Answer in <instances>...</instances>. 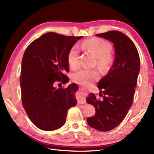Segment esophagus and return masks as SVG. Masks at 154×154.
Instances as JSON below:
<instances>
[{
    "label": "esophagus",
    "mask_w": 154,
    "mask_h": 154,
    "mask_svg": "<svg viewBox=\"0 0 154 154\" xmlns=\"http://www.w3.org/2000/svg\"><path fill=\"white\" fill-rule=\"evenodd\" d=\"M81 89H82V90L83 92H84V88H81ZM85 103V102L84 101H82V104H84Z\"/></svg>",
    "instance_id": "1"
}]
</instances>
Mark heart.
I'll list each match as a JSON object with an SVG mask.
<instances>
[{
	"mask_svg": "<svg viewBox=\"0 0 154 154\" xmlns=\"http://www.w3.org/2000/svg\"><path fill=\"white\" fill-rule=\"evenodd\" d=\"M80 48L87 52L94 54L97 57V63L99 66L104 67L108 66L111 61L110 53L112 45L108 42L102 38H91L83 41ZM69 66L76 69L79 66L80 52L76 45L69 50L67 55ZM100 78V73L96 70L80 69L72 76V81L83 86L91 85Z\"/></svg>",
	"mask_w": 154,
	"mask_h": 154,
	"instance_id": "1",
	"label": "heart"
}]
</instances>
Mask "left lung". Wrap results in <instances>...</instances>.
<instances>
[{"instance_id":"left-lung-1","label":"left lung","mask_w":154,"mask_h":154,"mask_svg":"<svg viewBox=\"0 0 154 154\" xmlns=\"http://www.w3.org/2000/svg\"><path fill=\"white\" fill-rule=\"evenodd\" d=\"M96 36L113 42L115 59L109 72L97 83L102 99L93 93L87 98V103L96 109L95 115L87 122L93 128L107 132L122 123L132 105L140 60L136 45L123 32L110 31Z\"/></svg>"}]
</instances>
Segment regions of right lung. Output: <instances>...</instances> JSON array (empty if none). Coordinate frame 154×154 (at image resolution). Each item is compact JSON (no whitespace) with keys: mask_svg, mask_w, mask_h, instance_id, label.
<instances>
[{"mask_svg":"<svg viewBox=\"0 0 154 154\" xmlns=\"http://www.w3.org/2000/svg\"><path fill=\"white\" fill-rule=\"evenodd\" d=\"M80 36L50 32L27 46L23 56L20 76L22 105L36 127L51 131L66 123L68 110L76 106L78 86L55 87L66 84L69 78L67 55ZM60 86H59V85Z\"/></svg>","mask_w":154,"mask_h":154,"instance_id":"obj_1","label":"right lung"}]
</instances>
